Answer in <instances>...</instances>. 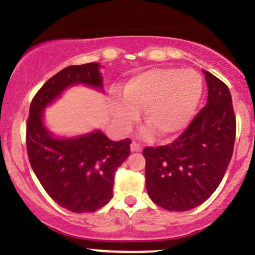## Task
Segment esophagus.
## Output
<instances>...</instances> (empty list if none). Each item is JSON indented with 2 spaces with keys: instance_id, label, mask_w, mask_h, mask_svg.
<instances>
[{
  "instance_id": "obj_1",
  "label": "esophagus",
  "mask_w": 255,
  "mask_h": 255,
  "mask_svg": "<svg viewBox=\"0 0 255 255\" xmlns=\"http://www.w3.org/2000/svg\"><path fill=\"white\" fill-rule=\"evenodd\" d=\"M130 150H132V152H140V150H142V145L137 142H133L132 144H130Z\"/></svg>"
}]
</instances>
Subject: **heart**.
<instances>
[{"label":"heart","instance_id":"obj_1","mask_svg":"<svg viewBox=\"0 0 255 255\" xmlns=\"http://www.w3.org/2000/svg\"><path fill=\"white\" fill-rule=\"evenodd\" d=\"M201 76L192 70L153 68L133 77L123 90L125 102L117 103L115 117L122 130L137 122L139 110L160 138L168 139L184 129L202 96ZM151 129V130H152ZM148 128L145 135L153 131Z\"/></svg>","mask_w":255,"mask_h":255}]
</instances>
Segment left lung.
Instances as JSON below:
<instances>
[{
    "mask_svg": "<svg viewBox=\"0 0 255 255\" xmlns=\"http://www.w3.org/2000/svg\"><path fill=\"white\" fill-rule=\"evenodd\" d=\"M206 75L207 106L167 145L145 147V188L157 206L184 212L201 206L221 184L232 159L236 115L229 88Z\"/></svg>",
    "mask_w": 255,
    "mask_h": 255,
    "instance_id": "left-lung-1",
    "label": "left lung"
}]
</instances>
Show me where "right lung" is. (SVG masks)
<instances>
[{"label":"right lung","instance_id":"add662e5","mask_svg":"<svg viewBox=\"0 0 255 255\" xmlns=\"http://www.w3.org/2000/svg\"><path fill=\"white\" fill-rule=\"evenodd\" d=\"M100 63L70 66L49 78L29 106L27 154L34 174L49 197L73 213L102 208L113 197L115 174L130 154V139L113 142L101 130L73 138H57L43 125V110L67 87L102 90Z\"/></svg>","mask_w":255,"mask_h":255}]
</instances>
